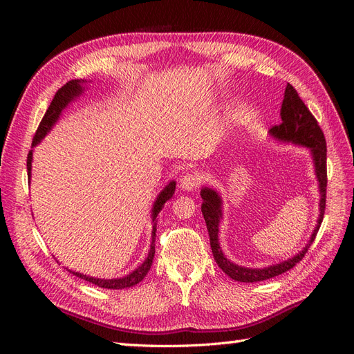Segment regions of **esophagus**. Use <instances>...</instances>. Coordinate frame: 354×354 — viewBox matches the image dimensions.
I'll use <instances>...</instances> for the list:
<instances>
[{
    "label": "esophagus",
    "mask_w": 354,
    "mask_h": 354,
    "mask_svg": "<svg viewBox=\"0 0 354 354\" xmlns=\"http://www.w3.org/2000/svg\"><path fill=\"white\" fill-rule=\"evenodd\" d=\"M201 177L198 174H186L183 178L180 180V189H183L186 192L195 190L199 185Z\"/></svg>",
    "instance_id": "obj_1"
}]
</instances>
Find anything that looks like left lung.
<instances>
[{
    "instance_id": "left-lung-1",
    "label": "left lung",
    "mask_w": 354,
    "mask_h": 354,
    "mask_svg": "<svg viewBox=\"0 0 354 354\" xmlns=\"http://www.w3.org/2000/svg\"><path fill=\"white\" fill-rule=\"evenodd\" d=\"M281 120L282 122L279 125H274L269 130V134L274 140L281 143L288 145H295L307 147L310 156L313 160L315 167V174L319 186V216L316 221V227L310 234V239L306 243L301 251H298L291 259L285 261H279L272 266L261 267V269H252V267H245L239 266L236 263L230 261L226 255H224L220 241H218V233H220V223L223 220V199L221 195L214 187H202L201 189V198H202V205L201 211L202 216L205 218L207 229L209 234V243L214 260L218 264L220 269L226 273L232 279L238 282H261L267 281L270 277L279 276L303 260L310 245L313 243L317 230L322 224L324 214H325V203H326V142L325 136L320 130L317 121L315 116L310 113L304 102L299 99L297 90L292 87L291 84L286 85L285 95L282 102V109H281Z\"/></svg>"
}]
</instances>
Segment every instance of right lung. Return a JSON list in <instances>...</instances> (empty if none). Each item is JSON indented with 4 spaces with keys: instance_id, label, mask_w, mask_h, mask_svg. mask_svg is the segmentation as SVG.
<instances>
[{
    "instance_id": "right-lung-1",
    "label": "right lung",
    "mask_w": 354,
    "mask_h": 354,
    "mask_svg": "<svg viewBox=\"0 0 354 354\" xmlns=\"http://www.w3.org/2000/svg\"><path fill=\"white\" fill-rule=\"evenodd\" d=\"M87 82L85 80H72L69 82H66L63 87L56 93L55 99L51 100L48 109L42 118L38 130L35 133L34 137V142H32V149L30 152L28 153V178H29V183H30V176H32V155H34V147L38 146L42 138H44L51 130L53 127L56 125V122L60 120V116L65 111L68 106L77 100L78 97L84 94L85 88H87ZM176 192V181L171 180L169 183L159 192V195L156 196L155 202H153V207H152V242H151V250H149V254L146 257V260L137 267L136 270H133L130 274H127L124 277H116V279H100V277H93V276H87L84 273L80 272H73L69 270L71 273H73L75 276L81 277V279L91 282L94 285H97L100 288H108V289H124V288H131L134 285H137L138 282H142L145 279V276L147 274V272L151 270V266L153 263V257H155V238H156V217L158 214L160 212V209L164 208L165 202L169 201L173 198Z\"/></svg>"
}]
</instances>
